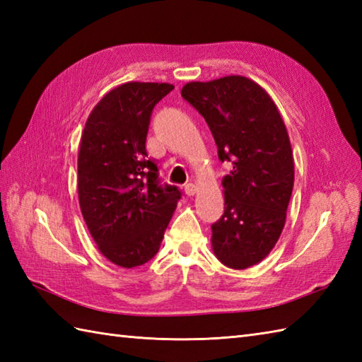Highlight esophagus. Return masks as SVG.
<instances>
[{
    "label": "esophagus",
    "mask_w": 362,
    "mask_h": 362,
    "mask_svg": "<svg viewBox=\"0 0 362 362\" xmlns=\"http://www.w3.org/2000/svg\"><path fill=\"white\" fill-rule=\"evenodd\" d=\"M196 191H197V188H196L194 183H187V185H185V194L187 196H194Z\"/></svg>",
    "instance_id": "34e87169"
}]
</instances>
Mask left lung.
Instances as JSON below:
<instances>
[{
    "label": "left lung",
    "instance_id": "obj_1",
    "mask_svg": "<svg viewBox=\"0 0 362 362\" xmlns=\"http://www.w3.org/2000/svg\"><path fill=\"white\" fill-rule=\"evenodd\" d=\"M182 98L205 118L221 161L233 169L222 180L226 209L211 224L213 252L222 264L247 269L279 241L294 187L289 136L276 105L243 76L189 82Z\"/></svg>",
    "mask_w": 362,
    "mask_h": 362
}]
</instances>
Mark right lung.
Returning <instances> with one entry per match:
<instances>
[{"mask_svg": "<svg viewBox=\"0 0 362 362\" xmlns=\"http://www.w3.org/2000/svg\"><path fill=\"white\" fill-rule=\"evenodd\" d=\"M174 87L127 82L91 110L81 138L78 191L83 221L105 258L121 267L148 263L180 201V189L161 185L148 157L151 115Z\"/></svg>", "mask_w": 362, "mask_h": 362, "instance_id": "1", "label": "right lung"}]
</instances>
